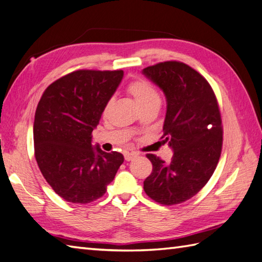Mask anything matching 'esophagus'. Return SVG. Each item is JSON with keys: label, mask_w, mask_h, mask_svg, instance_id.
Here are the masks:
<instances>
[{"label": "esophagus", "mask_w": 262, "mask_h": 262, "mask_svg": "<svg viewBox=\"0 0 262 262\" xmlns=\"http://www.w3.org/2000/svg\"><path fill=\"white\" fill-rule=\"evenodd\" d=\"M124 156H125V160L126 161H132V160L135 159V157L137 156V154L136 153H130V151H125Z\"/></svg>", "instance_id": "34e87169"}]
</instances>
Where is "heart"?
I'll use <instances>...</instances> for the list:
<instances>
[{
	"mask_svg": "<svg viewBox=\"0 0 262 262\" xmlns=\"http://www.w3.org/2000/svg\"><path fill=\"white\" fill-rule=\"evenodd\" d=\"M127 91L133 97L137 105L141 108V111L148 107H160L161 96L157 89L149 81L144 80V79H138V80L133 81L127 87ZM112 101H108L105 107L103 114H107L109 107H111Z\"/></svg>",
	"mask_w": 262,
	"mask_h": 262,
	"instance_id": "1",
	"label": "heart"
}]
</instances>
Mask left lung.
I'll list each match as a JSON object with an SVG mask.
<instances>
[{
    "label": "left lung",
    "mask_w": 262,
    "mask_h": 262,
    "mask_svg": "<svg viewBox=\"0 0 262 262\" xmlns=\"http://www.w3.org/2000/svg\"><path fill=\"white\" fill-rule=\"evenodd\" d=\"M142 72L165 95L162 143L173 150L169 163L146 155L153 171L144 191L161 204H179L195 195L216 168L222 149L217 101L210 83L183 62H161Z\"/></svg>",
    "instance_id": "left-lung-1"
}]
</instances>
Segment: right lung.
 Listing matches in <instances>:
<instances>
[{"instance_id": "right-lung-1", "label": "right lung", "mask_w": 262, "mask_h": 262, "mask_svg": "<svg viewBox=\"0 0 262 262\" xmlns=\"http://www.w3.org/2000/svg\"><path fill=\"white\" fill-rule=\"evenodd\" d=\"M123 77V70H77L52 82L38 103L35 160L49 185L67 202L86 204L101 198L124 162L123 154L91 144Z\"/></svg>"}]
</instances>
